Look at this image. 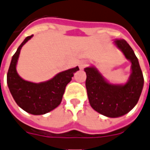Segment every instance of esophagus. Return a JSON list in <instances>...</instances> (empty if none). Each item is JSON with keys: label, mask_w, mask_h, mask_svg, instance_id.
Returning a JSON list of instances; mask_svg holds the SVG:
<instances>
[{"label": "esophagus", "mask_w": 150, "mask_h": 150, "mask_svg": "<svg viewBox=\"0 0 150 150\" xmlns=\"http://www.w3.org/2000/svg\"><path fill=\"white\" fill-rule=\"evenodd\" d=\"M88 62L87 61H82V62L79 63V67L81 69H83L86 66H88Z\"/></svg>", "instance_id": "1"}]
</instances>
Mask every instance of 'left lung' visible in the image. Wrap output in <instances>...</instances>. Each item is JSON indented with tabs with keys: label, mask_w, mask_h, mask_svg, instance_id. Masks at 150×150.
I'll use <instances>...</instances> for the list:
<instances>
[{
	"label": "left lung",
	"mask_w": 150,
	"mask_h": 150,
	"mask_svg": "<svg viewBox=\"0 0 150 150\" xmlns=\"http://www.w3.org/2000/svg\"><path fill=\"white\" fill-rule=\"evenodd\" d=\"M114 43L131 62L130 78L125 84H110L94 67H87L85 85L92 108L110 118L124 115L138 103L144 84V77L138 58L124 39H115Z\"/></svg>",
	"instance_id": "left-lung-1"
}]
</instances>
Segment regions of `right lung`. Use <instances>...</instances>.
<instances>
[{
  "label": "right lung",
  "mask_w": 150,
  "mask_h": 150,
  "mask_svg": "<svg viewBox=\"0 0 150 150\" xmlns=\"http://www.w3.org/2000/svg\"><path fill=\"white\" fill-rule=\"evenodd\" d=\"M33 35L26 38L12 56L7 74V84L21 108L32 115H43L56 108L62 102L66 85L70 82L78 66L58 74L52 79L41 83H33L22 79L16 72V63L20 50Z\"/></svg>",
  "instance_id": "right-lung-1"
}]
</instances>
